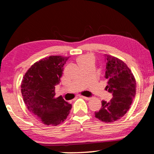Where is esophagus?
I'll return each mask as SVG.
<instances>
[{
    "label": "esophagus",
    "mask_w": 154,
    "mask_h": 154,
    "mask_svg": "<svg viewBox=\"0 0 154 154\" xmlns=\"http://www.w3.org/2000/svg\"><path fill=\"white\" fill-rule=\"evenodd\" d=\"M80 97H81V98H83V99H85V100H90V97H85V96H80Z\"/></svg>",
    "instance_id": "obj_1"
}]
</instances>
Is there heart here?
<instances>
[{
    "instance_id": "heart-1",
    "label": "heart",
    "mask_w": 154,
    "mask_h": 154,
    "mask_svg": "<svg viewBox=\"0 0 154 154\" xmlns=\"http://www.w3.org/2000/svg\"><path fill=\"white\" fill-rule=\"evenodd\" d=\"M92 60V57L90 56V55H86V56H83V57H81L79 59V62H84V61H86V60Z\"/></svg>"
}]
</instances>
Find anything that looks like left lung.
<instances>
[{
	"mask_svg": "<svg viewBox=\"0 0 154 154\" xmlns=\"http://www.w3.org/2000/svg\"><path fill=\"white\" fill-rule=\"evenodd\" d=\"M104 57L106 90L112 94L113 97L109 102L102 100V107L94 112V115L100 121L113 123L129 110L136 94V81L130 69L123 61L107 54Z\"/></svg>",
	"mask_w": 154,
	"mask_h": 154,
	"instance_id": "obj_1",
	"label": "left lung"
}]
</instances>
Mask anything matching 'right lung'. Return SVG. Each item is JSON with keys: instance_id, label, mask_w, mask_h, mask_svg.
Segmentation results:
<instances>
[{"instance_id": "right-lung-1", "label": "right lung", "mask_w": 154, "mask_h": 154, "mask_svg": "<svg viewBox=\"0 0 154 154\" xmlns=\"http://www.w3.org/2000/svg\"><path fill=\"white\" fill-rule=\"evenodd\" d=\"M69 57L50 56L33 64L21 84L23 100L29 111L47 125L56 126L64 121L72 105L62 97H54L64 65Z\"/></svg>"}]
</instances>
